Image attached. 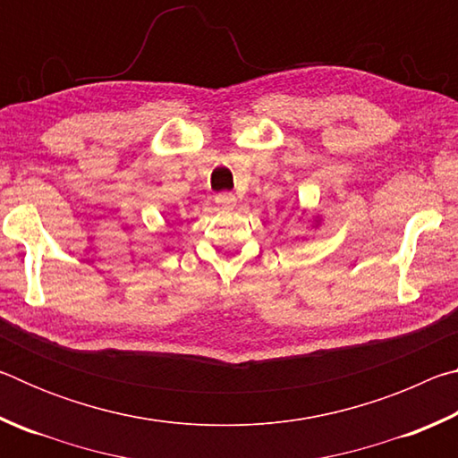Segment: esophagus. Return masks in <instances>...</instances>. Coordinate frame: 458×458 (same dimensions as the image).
<instances>
[{
	"mask_svg": "<svg viewBox=\"0 0 458 458\" xmlns=\"http://www.w3.org/2000/svg\"><path fill=\"white\" fill-rule=\"evenodd\" d=\"M216 204H218L220 210H232V208L236 206V198H234V193H230V191H222V193H218V196H216Z\"/></svg>",
	"mask_w": 458,
	"mask_h": 458,
	"instance_id": "34e87169",
	"label": "esophagus"
}]
</instances>
